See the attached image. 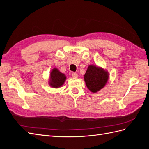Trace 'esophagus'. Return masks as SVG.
Segmentation results:
<instances>
[{"label":"esophagus","instance_id":"1","mask_svg":"<svg viewBox=\"0 0 149 149\" xmlns=\"http://www.w3.org/2000/svg\"><path fill=\"white\" fill-rule=\"evenodd\" d=\"M78 74L75 73H72V77H73V78H78Z\"/></svg>","mask_w":149,"mask_h":149}]
</instances>
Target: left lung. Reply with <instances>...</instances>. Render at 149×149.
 <instances>
[{
	"label": "left lung",
	"mask_w": 149,
	"mask_h": 149,
	"mask_svg": "<svg viewBox=\"0 0 149 149\" xmlns=\"http://www.w3.org/2000/svg\"><path fill=\"white\" fill-rule=\"evenodd\" d=\"M109 74L106 70L96 65H89L84 75V79L89 91L95 93L105 86Z\"/></svg>",
	"instance_id": "obj_1"
}]
</instances>
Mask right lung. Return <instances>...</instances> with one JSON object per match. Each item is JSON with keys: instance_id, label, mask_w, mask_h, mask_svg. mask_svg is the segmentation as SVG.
I'll return each instance as SVG.
<instances>
[{"instance_id": "add662e5", "label": "right lung", "mask_w": 149, "mask_h": 149, "mask_svg": "<svg viewBox=\"0 0 149 149\" xmlns=\"http://www.w3.org/2000/svg\"><path fill=\"white\" fill-rule=\"evenodd\" d=\"M48 84L53 88H59L65 83L66 76L60 72L57 68H53L49 73Z\"/></svg>"}]
</instances>
